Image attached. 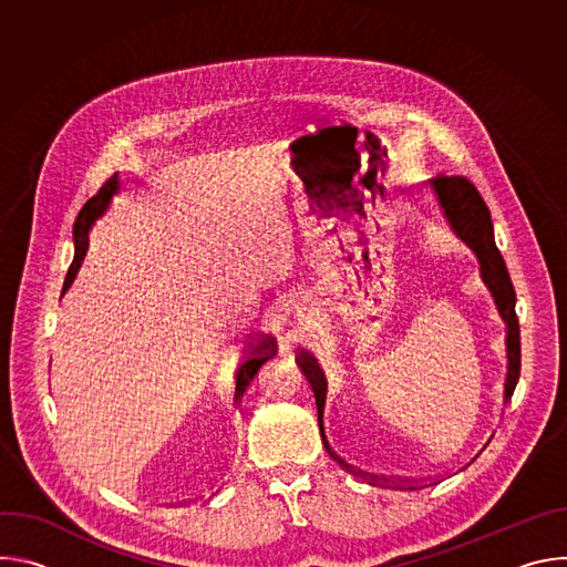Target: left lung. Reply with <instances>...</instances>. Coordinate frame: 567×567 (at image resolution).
Wrapping results in <instances>:
<instances>
[{"label":"left lung","instance_id":"1","mask_svg":"<svg viewBox=\"0 0 567 567\" xmlns=\"http://www.w3.org/2000/svg\"><path fill=\"white\" fill-rule=\"evenodd\" d=\"M424 190H431L440 215L444 217L451 233L475 256L480 278L484 287L489 289L496 311L505 322L509 359L505 399H509L520 377V328L516 318V289L505 258L496 247L492 210L487 202L482 199L480 190L466 177H435L429 184H422L406 193L413 197L415 193Z\"/></svg>","mask_w":567,"mask_h":567}]
</instances>
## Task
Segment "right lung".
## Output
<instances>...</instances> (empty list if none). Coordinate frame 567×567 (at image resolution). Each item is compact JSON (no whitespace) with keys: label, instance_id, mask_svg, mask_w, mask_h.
Returning <instances> with one entry per match:
<instances>
[{"label":"right lung","instance_id":"obj_1","mask_svg":"<svg viewBox=\"0 0 567 567\" xmlns=\"http://www.w3.org/2000/svg\"><path fill=\"white\" fill-rule=\"evenodd\" d=\"M123 188V182L118 177V173H114V177L99 190L96 197H92L83 210L78 213L75 221H73V262L66 271V278H64V287H62V293H66V289L71 287V282L75 280L78 271H80V265H83L85 256H87V249H90V235H92V228L96 226L99 219L105 217V213L110 210L114 197L121 193ZM271 359V352H269V346H258L256 350H251L245 359L239 361L237 365V379H235V401L241 399V394L247 392L249 383L254 381V377L258 374L260 365Z\"/></svg>","mask_w":567,"mask_h":567}]
</instances>
